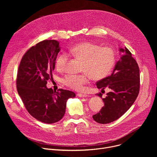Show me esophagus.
I'll list each match as a JSON object with an SVG mask.
<instances>
[{
    "instance_id": "esophagus-1",
    "label": "esophagus",
    "mask_w": 157,
    "mask_h": 157,
    "mask_svg": "<svg viewBox=\"0 0 157 157\" xmlns=\"http://www.w3.org/2000/svg\"><path fill=\"white\" fill-rule=\"evenodd\" d=\"M77 96L80 98H87L88 96V95H87L86 94H81V93H78L77 94Z\"/></svg>"
}]
</instances>
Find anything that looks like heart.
<instances>
[{
	"label": "heart",
	"instance_id": "heart-1",
	"mask_svg": "<svg viewBox=\"0 0 157 157\" xmlns=\"http://www.w3.org/2000/svg\"><path fill=\"white\" fill-rule=\"evenodd\" d=\"M68 55L75 58L82 60L81 71L79 75L69 74L63 79V83L68 87L80 91L83 85L87 83L89 76L93 80H100L105 78L114 65L116 55L114 50L109 47H100L89 41L77 43L71 47ZM69 60V56L61 53L56 61V68L63 71Z\"/></svg>",
	"mask_w": 157,
	"mask_h": 157
}]
</instances>
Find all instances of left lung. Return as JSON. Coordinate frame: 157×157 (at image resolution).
I'll return each mask as SVG.
<instances>
[{"label":"left lung","instance_id":"left-lung-1","mask_svg":"<svg viewBox=\"0 0 157 157\" xmlns=\"http://www.w3.org/2000/svg\"><path fill=\"white\" fill-rule=\"evenodd\" d=\"M122 53L113 73L96 83L98 89L108 87L110 92L102 98L104 105L93 119L99 124L113 122L124 114L137 99L140 90V70L130 52L120 48ZM102 98V94H97Z\"/></svg>","mask_w":157,"mask_h":157}]
</instances>
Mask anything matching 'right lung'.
<instances>
[{"label":"right lung","instance_id":"add662e5","mask_svg":"<svg viewBox=\"0 0 157 157\" xmlns=\"http://www.w3.org/2000/svg\"><path fill=\"white\" fill-rule=\"evenodd\" d=\"M60 51L59 42L43 40L32 47L22 57L17 76V89L24 104L35 119L47 124L60 121L65 114L66 102L75 93L47 87L53 78L55 61Z\"/></svg>","mask_w":157,"mask_h":157}]
</instances>
